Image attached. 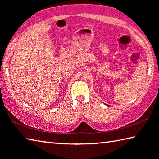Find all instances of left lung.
I'll return each instance as SVG.
<instances>
[{
    "label": "left lung",
    "mask_w": 159,
    "mask_h": 159,
    "mask_svg": "<svg viewBox=\"0 0 159 159\" xmlns=\"http://www.w3.org/2000/svg\"><path fill=\"white\" fill-rule=\"evenodd\" d=\"M106 105H107V104H106Z\"/></svg>",
    "instance_id": "8db88e82"
}]
</instances>
